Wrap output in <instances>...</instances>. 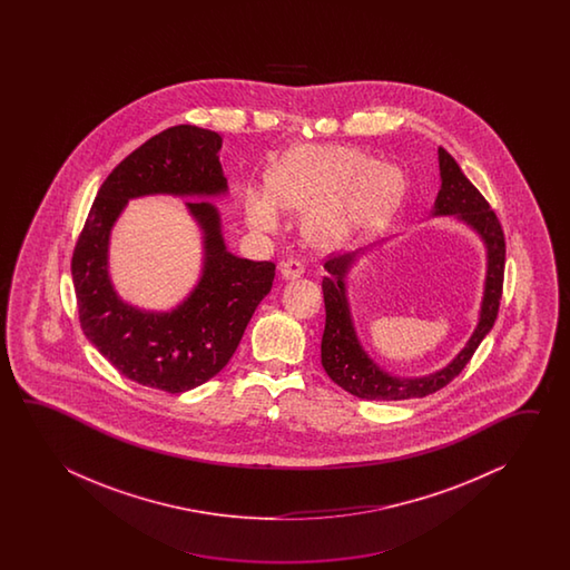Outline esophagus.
<instances>
[{
  "mask_svg": "<svg viewBox=\"0 0 570 570\" xmlns=\"http://www.w3.org/2000/svg\"><path fill=\"white\" fill-rule=\"evenodd\" d=\"M303 273H305V267H303L302 261H297V258H287V261L281 263V277L283 279H299Z\"/></svg>",
  "mask_w": 570,
  "mask_h": 570,
  "instance_id": "obj_1",
  "label": "esophagus"
}]
</instances>
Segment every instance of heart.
I'll list each match as a JSON object with an SVG mask.
<instances>
[{"mask_svg":"<svg viewBox=\"0 0 570 570\" xmlns=\"http://www.w3.org/2000/svg\"><path fill=\"white\" fill-rule=\"evenodd\" d=\"M405 179L400 169L344 146H297L268 170V189L248 187L243 206L256 232L279 230L283 209L303 212L312 243L334 248L375 230L400 206Z\"/></svg>","mask_w":570,"mask_h":570,"instance_id":"1","label":"heart"}]
</instances>
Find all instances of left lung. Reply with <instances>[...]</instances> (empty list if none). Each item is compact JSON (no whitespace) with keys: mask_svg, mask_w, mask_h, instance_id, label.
<instances>
[{"mask_svg":"<svg viewBox=\"0 0 570 570\" xmlns=\"http://www.w3.org/2000/svg\"><path fill=\"white\" fill-rule=\"evenodd\" d=\"M442 187L434 204V216H456L466 222L487 246V279L479 324L456 358L442 371L417 379L393 376L385 373L363 351L352 324L351 307L346 299V275L358 253L327 258V277L322 281L326 303V327L322 336V366L327 376L352 395L368 401L415 400L432 395L446 387L454 376L473 358L474 351L491 332L499 314V299L503 293L505 271V236L495 212L489 207L481 191L464 177L459 163L444 148H438Z\"/></svg>","mask_w":570,"mask_h":570,"instance_id":"1","label":"left lung"}]
</instances>
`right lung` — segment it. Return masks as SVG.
<instances>
[{"instance_id": "1", "label": "right lung", "mask_w": 570, "mask_h": 570, "mask_svg": "<svg viewBox=\"0 0 570 570\" xmlns=\"http://www.w3.org/2000/svg\"><path fill=\"white\" fill-rule=\"evenodd\" d=\"M219 148L218 132L189 124L153 136L109 173L75 244L71 273L81 330L121 375L145 387L183 393L218 375L273 287L275 265L228 253L218 209L207 202H187L204 230V271L181 305L165 314L142 312L111 287L109 232L128 199L226 194Z\"/></svg>"}]
</instances>
